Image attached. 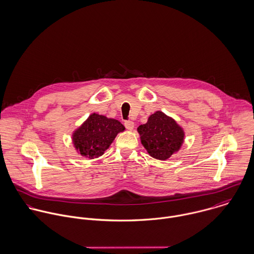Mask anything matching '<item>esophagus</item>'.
<instances>
[{
    "label": "esophagus",
    "mask_w": 254,
    "mask_h": 254,
    "mask_svg": "<svg viewBox=\"0 0 254 254\" xmlns=\"http://www.w3.org/2000/svg\"><path fill=\"white\" fill-rule=\"evenodd\" d=\"M124 125H125L126 129H128V130H130V131H132V130L134 129V122H133V121H130V120L125 121V122H124Z\"/></svg>",
    "instance_id": "esophagus-1"
}]
</instances>
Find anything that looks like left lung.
I'll return each instance as SVG.
<instances>
[{"label":"left lung","instance_id":"left-lung-1","mask_svg":"<svg viewBox=\"0 0 254 254\" xmlns=\"http://www.w3.org/2000/svg\"><path fill=\"white\" fill-rule=\"evenodd\" d=\"M137 130L148 154L159 160L168 159L184 143L183 128L172 117L159 110L151 114L147 122L140 125Z\"/></svg>","mask_w":254,"mask_h":254}]
</instances>
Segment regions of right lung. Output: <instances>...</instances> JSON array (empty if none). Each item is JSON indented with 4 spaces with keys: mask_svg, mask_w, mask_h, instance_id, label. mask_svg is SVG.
I'll list each match as a JSON object with an SVG mask.
<instances>
[{
    "mask_svg": "<svg viewBox=\"0 0 254 254\" xmlns=\"http://www.w3.org/2000/svg\"><path fill=\"white\" fill-rule=\"evenodd\" d=\"M124 130L118 120L93 113L74 131L73 145L79 154L93 159L103 155L117 134Z\"/></svg>",
    "mask_w": 254,
    "mask_h": 254,
    "instance_id": "add662e5",
    "label": "right lung"
}]
</instances>
